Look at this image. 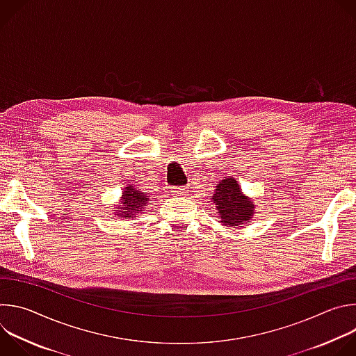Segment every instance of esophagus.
I'll return each instance as SVG.
<instances>
[{
    "mask_svg": "<svg viewBox=\"0 0 356 356\" xmlns=\"http://www.w3.org/2000/svg\"><path fill=\"white\" fill-rule=\"evenodd\" d=\"M170 190H172V193L176 194V195H186L187 191H188V187H187V186H175V187H172Z\"/></svg>",
    "mask_w": 356,
    "mask_h": 356,
    "instance_id": "obj_1",
    "label": "esophagus"
}]
</instances>
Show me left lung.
<instances>
[{"mask_svg": "<svg viewBox=\"0 0 356 356\" xmlns=\"http://www.w3.org/2000/svg\"><path fill=\"white\" fill-rule=\"evenodd\" d=\"M211 200L224 225H241L249 221L255 211V207L249 198L241 193L239 184L232 177L224 179L216 186V193Z\"/></svg>", "mask_w": 356, "mask_h": 356, "instance_id": "obj_1", "label": "left lung"}]
</instances>
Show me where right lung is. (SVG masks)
<instances>
[{"label": "right lung", "instance_id": "obj_1", "mask_svg": "<svg viewBox=\"0 0 356 356\" xmlns=\"http://www.w3.org/2000/svg\"><path fill=\"white\" fill-rule=\"evenodd\" d=\"M147 201H149V198L145 193L135 190L132 186H129L127 188V191H124V197L121 201L122 207L117 209L118 216L125 217V218H134L136 216V213H142ZM122 209H125L126 211L122 212Z\"/></svg>", "mask_w": 356, "mask_h": 356}]
</instances>
